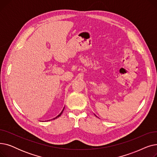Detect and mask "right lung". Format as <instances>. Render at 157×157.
Segmentation results:
<instances>
[{"label": "right lung", "mask_w": 157, "mask_h": 157, "mask_svg": "<svg viewBox=\"0 0 157 157\" xmlns=\"http://www.w3.org/2000/svg\"><path fill=\"white\" fill-rule=\"evenodd\" d=\"M63 109H64V108H63V110H62V112H61V113H60V114H59V115H58V116H57V117H55V118H53V119H52V120H55V119H56V118H59V117H60V115H61V114H62V113H63Z\"/></svg>", "instance_id": "add662e5"}]
</instances>
